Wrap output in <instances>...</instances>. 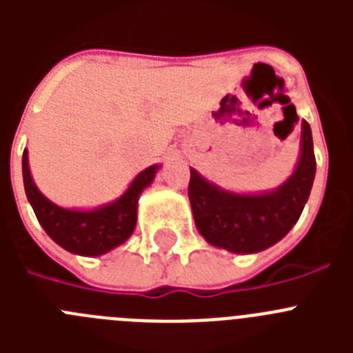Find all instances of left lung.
Instances as JSON below:
<instances>
[{
    "label": "left lung",
    "instance_id": "8db88e82",
    "mask_svg": "<svg viewBox=\"0 0 353 353\" xmlns=\"http://www.w3.org/2000/svg\"><path fill=\"white\" fill-rule=\"evenodd\" d=\"M301 127L297 164L276 189L230 191L191 168L189 201L196 228L208 244L233 254H254L272 248L297 224L316 173L311 127L305 120Z\"/></svg>",
    "mask_w": 353,
    "mask_h": 353
}]
</instances>
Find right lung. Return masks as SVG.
<instances>
[{"label":"right lung","mask_w":353,"mask_h":353,"mask_svg":"<svg viewBox=\"0 0 353 353\" xmlns=\"http://www.w3.org/2000/svg\"><path fill=\"white\" fill-rule=\"evenodd\" d=\"M161 164H152L134 176L125 192L109 203L93 208H65L40 192L31 176L28 150L23 154V180L26 198L40 226L56 244L79 256H101L125 244L138 223V201L152 185Z\"/></svg>","instance_id":"right-lung-1"}]
</instances>
